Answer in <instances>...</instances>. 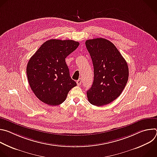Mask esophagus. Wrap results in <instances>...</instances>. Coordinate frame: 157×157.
<instances>
[{
    "instance_id": "1",
    "label": "esophagus",
    "mask_w": 157,
    "mask_h": 157,
    "mask_svg": "<svg viewBox=\"0 0 157 157\" xmlns=\"http://www.w3.org/2000/svg\"><path fill=\"white\" fill-rule=\"evenodd\" d=\"M76 83L78 85H80L81 84V79H79L77 81H76Z\"/></svg>"
}]
</instances>
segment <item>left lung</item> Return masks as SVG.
I'll use <instances>...</instances> for the list:
<instances>
[{
    "instance_id": "8db88e82",
    "label": "left lung",
    "mask_w": 157,
    "mask_h": 157,
    "mask_svg": "<svg viewBox=\"0 0 157 157\" xmlns=\"http://www.w3.org/2000/svg\"><path fill=\"white\" fill-rule=\"evenodd\" d=\"M86 47L94 67L93 85L87 91L89 102L96 106L108 104L117 99L128 81V65L114 44L98 38L87 40Z\"/></svg>"
}]
</instances>
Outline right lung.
I'll use <instances>...</instances> for the list:
<instances>
[{
  "label": "right lung",
  "instance_id": "right-lung-1",
  "mask_svg": "<svg viewBox=\"0 0 157 157\" xmlns=\"http://www.w3.org/2000/svg\"><path fill=\"white\" fill-rule=\"evenodd\" d=\"M79 44L78 41L70 40H49L29 59L27 66L28 81L35 95L43 102L59 105L76 86L70 77L65 58Z\"/></svg>",
  "mask_w": 157,
  "mask_h": 157
}]
</instances>
